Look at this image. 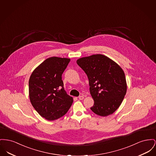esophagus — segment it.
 I'll list each match as a JSON object with an SVG mask.
<instances>
[{
	"instance_id": "34e87169",
	"label": "esophagus",
	"mask_w": 156,
	"mask_h": 156,
	"mask_svg": "<svg viewBox=\"0 0 156 156\" xmlns=\"http://www.w3.org/2000/svg\"><path fill=\"white\" fill-rule=\"evenodd\" d=\"M78 98H79V100H83V99L84 98V97H83V95H80V96H79Z\"/></svg>"
}]
</instances>
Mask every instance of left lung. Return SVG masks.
Returning a JSON list of instances; mask_svg holds the SVG:
<instances>
[{
  "label": "left lung",
  "instance_id": "8db88e82",
  "mask_svg": "<svg viewBox=\"0 0 156 156\" xmlns=\"http://www.w3.org/2000/svg\"><path fill=\"white\" fill-rule=\"evenodd\" d=\"M87 74L90 91L94 101L91 110L105 117L119 108L127 92L125 73L108 57L101 54L83 57L76 61Z\"/></svg>",
  "mask_w": 156,
  "mask_h": 156
}]
</instances>
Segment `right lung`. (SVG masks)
Listing matches in <instances>:
<instances>
[{
  "label": "right lung",
  "instance_id": "1",
  "mask_svg": "<svg viewBox=\"0 0 156 156\" xmlns=\"http://www.w3.org/2000/svg\"><path fill=\"white\" fill-rule=\"evenodd\" d=\"M70 59L51 57L41 63L29 80L30 102L39 114L49 121L58 119L70 108L73 98L64 88L62 74Z\"/></svg>",
  "mask_w": 156,
  "mask_h": 156
}]
</instances>
